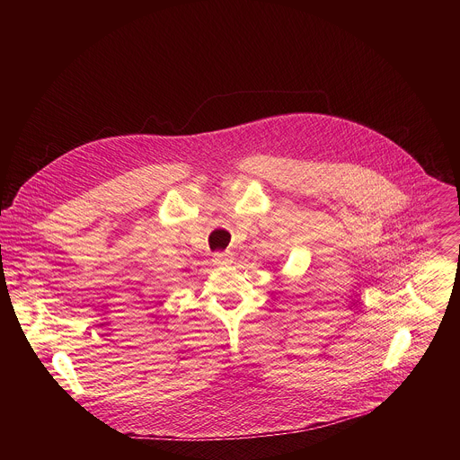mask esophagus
I'll return each instance as SVG.
<instances>
[{"label":"esophagus","instance_id":"34e87169","mask_svg":"<svg viewBox=\"0 0 460 460\" xmlns=\"http://www.w3.org/2000/svg\"><path fill=\"white\" fill-rule=\"evenodd\" d=\"M213 260H215V264H218V266H227V264H231L234 258H233V252H215Z\"/></svg>","mask_w":460,"mask_h":460}]
</instances>
